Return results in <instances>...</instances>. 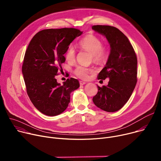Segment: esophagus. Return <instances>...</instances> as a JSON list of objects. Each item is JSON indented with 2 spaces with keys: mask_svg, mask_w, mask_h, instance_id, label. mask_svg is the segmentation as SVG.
<instances>
[{
  "mask_svg": "<svg viewBox=\"0 0 161 161\" xmlns=\"http://www.w3.org/2000/svg\"><path fill=\"white\" fill-rule=\"evenodd\" d=\"M85 83H86V82H85V81H80V85H85Z\"/></svg>",
  "mask_w": 161,
  "mask_h": 161,
  "instance_id": "1",
  "label": "esophagus"
}]
</instances>
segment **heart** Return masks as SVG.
Returning a JSON list of instances; mask_svg holds the SVG:
<instances>
[{
    "label": "heart",
    "instance_id": "1",
    "mask_svg": "<svg viewBox=\"0 0 161 161\" xmlns=\"http://www.w3.org/2000/svg\"><path fill=\"white\" fill-rule=\"evenodd\" d=\"M79 45L81 50L91 53L94 60L96 61H103L108 55L107 46L102 45L101 39L94 35L86 36L80 41ZM76 53V52L75 47L73 45H69L65 54V59L69 62H73L75 60ZM92 71V69L83 65H78L75 67L74 73L78 77L81 79H86L88 74Z\"/></svg>",
    "mask_w": 161,
    "mask_h": 161
}]
</instances>
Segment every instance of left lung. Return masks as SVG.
<instances>
[{
	"label": "left lung",
	"instance_id": "1",
	"mask_svg": "<svg viewBox=\"0 0 161 161\" xmlns=\"http://www.w3.org/2000/svg\"><path fill=\"white\" fill-rule=\"evenodd\" d=\"M92 29L104 36L110 44V53L98 80L109 78L107 86H97L93 102L107 112L120 109L128 101L137 83V57L128 38L117 28L94 25Z\"/></svg>",
	"mask_w": 161,
	"mask_h": 161
}]
</instances>
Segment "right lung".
<instances>
[{
	"label": "right lung",
	"mask_w": 161,
	"mask_h": 161,
	"mask_svg": "<svg viewBox=\"0 0 161 161\" xmlns=\"http://www.w3.org/2000/svg\"><path fill=\"white\" fill-rule=\"evenodd\" d=\"M82 34L74 28L44 29L37 32L28 46L22 74L31 102L46 115L64 112L70 103L71 93L80 87L76 79L68 78L60 85L55 76L62 69L69 45Z\"/></svg>",
	"instance_id": "1"
}]
</instances>
